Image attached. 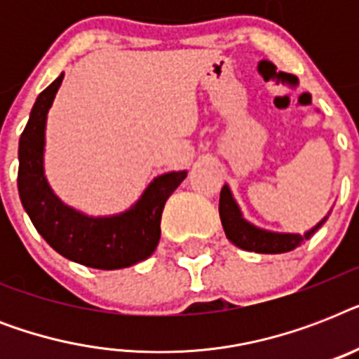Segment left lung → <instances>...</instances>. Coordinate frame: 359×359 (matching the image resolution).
Instances as JSON below:
<instances>
[{
    "label": "left lung",
    "instance_id": "8db88e82",
    "mask_svg": "<svg viewBox=\"0 0 359 359\" xmlns=\"http://www.w3.org/2000/svg\"><path fill=\"white\" fill-rule=\"evenodd\" d=\"M219 218H222L225 236L233 244L238 245L240 250L255 251V253H285V251H292L294 248L304 244L306 240L311 238L323 227L328 216H324L313 229H309L304 235L273 233V231L261 229V227H255L248 219H244L238 205L233 199L229 186L225 184L222 188V194H219Z\"/></svg>",
    "mask_w": 359,
    "mask_h": 359
}]
</instances>
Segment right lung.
I'll use <instances>...</instances> for the list:
<instances>
[{"mask_svg": "<svg viewBox=\"0 0 359 359\" xmlns=\"http://www.w3.org/2000/svg\"><path fill=\"white\" fill-rule=\"evenodd\" d=\"M65 74H59L36 97L29 121L20 135L18 194L35 229L70 261L98 270L132 266L152 255L160 242V219L169 196L188 171L163 173L147 186L143 196L126 212L93 218L65 205L44 177V130L48 109Z\"/></svg>", "mask_w": 359, "mask_h": 359, "instance_id": "right-lung-1", "label": "right lung"}]
</instances>
